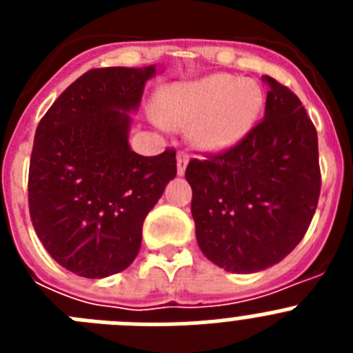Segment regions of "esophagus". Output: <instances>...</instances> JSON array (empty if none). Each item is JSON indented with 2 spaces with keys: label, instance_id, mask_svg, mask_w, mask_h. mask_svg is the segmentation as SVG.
Instances as JSON below:
<instances>
[{
  "label": "esophagus",
  "instance_id": "1",
  "mask_svg": "<svg viewBox=\"0 0 353 353\" xmlns=\"http://www.w3.org/2000/svg\"><path fill=\"white\" fill-rule=\"evenodd\" d=\"M187 162H189V155H187V152L180 150L179 154H176V171H179V174L185 173Z\"/></svg>",
  "mask_w": 353,
  "mask_h": 353
}]
</instances>
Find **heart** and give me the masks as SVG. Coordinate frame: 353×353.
Wrapping results in <instances>:
<instances>
[{
    "instance_id": "1",
    "label": "heart",
    "mask_w": 353,
    "mask_h": 353,
    "mask_svg": "<svg viewBox=\"0 0 353 353\" xmlns=\"http://www.w3.org/2000/svg\"><path fill=\"white\" fill-rule=\"evenodd\" d=\"M261 105L260 86L230 74L173 84L161 99L162 120L174 127L192 123V141L207 152L236 145L254 127Z\"/></svg>"
}]
</instances>
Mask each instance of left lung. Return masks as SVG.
<instances>
[{
	"label": "left lung",
	"mask_w": 353,
	"mask_h": 353,
	"mask_svg": "<svg viewBox=\"0 0 353 353\" xmlns=\"http://www.w3.org/2000/svg\"><path fill=\"white\" fill-rule=\"evenodd\" d=\"M265 117L236 145L187 164L196 239L228 272L279 263L305 235L322 174L318 136L299 97L272 77Z\"/></svg>",
	"instance_id": "obj_1"
}]
</instances>
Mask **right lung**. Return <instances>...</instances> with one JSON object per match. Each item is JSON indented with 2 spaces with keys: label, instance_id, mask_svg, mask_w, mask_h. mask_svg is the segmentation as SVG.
<instances>
[{
  "label": "right lung",
  "instance_id": "1",
  "mask_svg": "<svg viewBox=\"0 0 353 353\" xmlns=\"http://www.w3.org/2000/svg\"><path fill=\"white\" fill-rule=\"evenodd\" d=\"M155 67L92 68L61 93L35 132L28 174L31 223L61 267L101 279L125 270L145 217L176 176V152L129 146V111Z\"/></svg>",
  "mask_w": 353,
  "mask_h": 353
}]
</instances>
